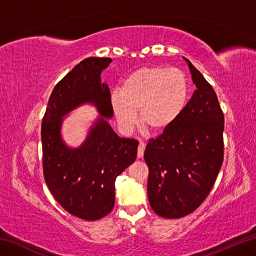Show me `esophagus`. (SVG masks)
<instances>
[{
    "instance_id": "1",
    "label": "esophagus",
    "mask_w": 256,
    "mask_h": 256,
    "mask_svg": "<svg viewBox=\"0 0 256 256\" xmlns=\"http://www.w3.org/2000/svg\"><path fill=\"white\" fill-rule=\"evenodd\" d=\"M144 149H146V144L144 142H140V144H138V158L144 157Z\"/></svg>"
}]
</instances>
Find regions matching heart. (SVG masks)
I'll list each match as a JSON object with an SVG mask.
<instances>
[{"label": "heart", "mask_w": 256, "mask_h": 256, "mask_svg": "<svg viewBox=\"0 0 256 256\" xmlns=\"http://www.w3.org/2000/svg\"><path fill=\"white\" fill-rule=\"evenodd\" d=\"M190 97V81L185 73L166 66H146L128 76L120 94L110 96V106L123 131L138 122L148 132L162 133L183 114Z\"/></svg>", "instance_id": "1"}]
</instances>
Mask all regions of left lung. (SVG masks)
<instances>
[{
	"mask_svg": "<svg viewBox=\"0 0 256 256\" xmlns=\"http://www.w3.org/2000/svg\"><path fill=\"white\" fill-rule=\"evenodd\" d=\"M186 62L196 90L176 123L150 138L144 151L149 203L168 219L188 216L202 204L224 162V118L218 97L200 71Z\"/></svg>",
	"mask_w": 256,
	"mask_h": 256,
	"instance_id": "1",
	"label": "left lung"
}]
</instances>
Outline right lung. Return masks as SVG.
I'll return each mask as SVG.
<instances>
[{
  "label": "right lung",
  "instance_id": "1",
  "mask_svg": "<svg viewBox=\"0 0 256 256\" xmlns=\"http://www.w3.org/2000/svg\"><path fill=\"white\" fill-rule=\"evenodd\" d=\"M110 58H88L76 66L52 92L42 122V170L52 196L68 214L98 220L115 204V180L136 159L138 142L120 138L106 118L112 116L110 92L100 73ZM92 102L102 118L80 148L60 138L62 118L73 108Z\"/></svg>",
  "mask_w": 256,
  "mask_h": 256
}]
</instances>
